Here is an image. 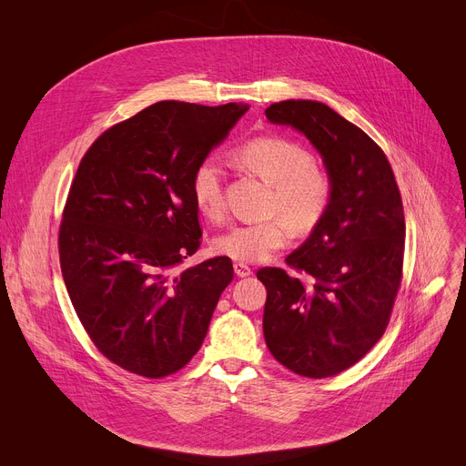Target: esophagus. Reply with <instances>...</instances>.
<instances>
[{
  "label": "esophagus",
  "instance_id": "1",
  "mask_svg": "<svg viewBox=\"0 0 466 466\" xmlns=\"http://www.w3.org/2000/svg\"><path fill=\"white\" fill-rule=\"evenodd\" d=\"M234 271L238 277H248L252 273V269L243 262H234Z\"/></svg>",
  "mask_w": 466,
  "mask_h": 466
}]
</instances>
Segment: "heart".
<instances>
[{
    "mask_svg": "<svg viewBox=\"0 0 466 466\" xmlns=\"http://www.w3.org/2000/svg\"><path fill=\"white\" fill-rule=\"evenodd\" d=\"M247 173L271 186L268 216L260 223H243L214 239V250L236 262L255 264L268 260L286 247L293 228L305 234L325 218L332 182L314 156L298 141L282 136H260L241 143L234 152ZM191 195L206 219L218 221L225 214V171L216 156L198 161L191 177Z\"/></svg>",
    "mask_w": 466,
    "mask_h": 466,
    "instance_id": "1",
    "label": "heart"
}]
</instances>
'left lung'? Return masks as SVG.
<instances>
[{
    "label": "left lung",
    "instance_id": "8db88e82",
    "mask_svg": "<svg viewBox=\"0 0 466 466\" xmlns=\"http://www.w3.org/2000/svg\"><path fill=\"white\" fill-rule=\"evenodd\" d=\"M266 116L303 132L332 182L325 218L268 289L264 336L289 371L323 379L357 364L385 334L403 277L405 218L392 167L359 126L312 100L271 104Z\"/></svg>",
    "mask_w": 466,
    "mask_h": 466
}]
</instances>
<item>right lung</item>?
Masks as SVG:
<instances>
[{
	"mask_svg": "<svg viewBox=\"0 0 466 466\" xmlns=\"http://www.w3.org/2000/svg\"><path fill=\"white\" fill-rule=\"evenodd\" d=\"M245 111L157 102L111 126L79 161L59 227L61 273L93 344L126 371L182 370L232 282L228 257L168 271L200 247L195 167Z\"/></svg>",
	"mask_w": 466,
	"mask_h": 466,
	"instance_id": "1",
	"label": "right lung"
}]
</instances>
